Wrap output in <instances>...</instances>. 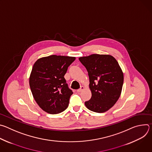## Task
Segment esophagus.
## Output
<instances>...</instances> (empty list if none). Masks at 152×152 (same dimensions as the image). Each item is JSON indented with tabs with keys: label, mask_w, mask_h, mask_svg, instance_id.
<instances>
[{
	"label": "esophagus",
	"mask_w": 152,
	"mask_h": 152,
	"mask_svg": "<svg viewBox=\"0 0 152 152\" xmlns=\"http://www.w3.org/2000/svg\"><path fill=\"white\" fill-rule=\"evenodd\" d=\"M84 86H82L81 87H80V89H78L77 90V91L78 92V93H80V92H81L82 90H84Z\"/></svg>",
	"instance_id": "obj_1"
}]
</instances>
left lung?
<instances>
[{
    "label": "left lung",
    "mask_w": 152,
    "mask_h": 152,
    "mask_svg": "<svg viewBox=\"0 0 152 152\" xmlns=\"http://www.w3.org/2000/svg\"><path fill=\"white\" fill-rule=\"evenodd\" d=\"M88 73L91 98L85 102L95 113H104L118 100L123 84V71L117 61L110 55L93 54L79 58Z\"/></svg>",
    "instance_id": "left-lung-1"
}]
</instances>
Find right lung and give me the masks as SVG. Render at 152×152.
I'll return each mask as SVG.
<instances>
[{"mask_svg": "<svg viewBox=\"0 0 152 152\" xmlns=\"http://www.w3.org/2000/svg\"><path fill=\"white\" fill-rule=\"evenodd\" d=\"M75 59L53 55L41 58L34 64L29 85L35 102L44 111L56 114L67 108L73 91L64 75Z\"/></svg>", "mask_w": 152, "mask_h": 152, "instance_id": "right-lung-1", "label": "right lung"}]
</instances>
